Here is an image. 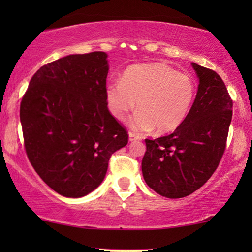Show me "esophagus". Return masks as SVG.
<instances>
[{
	"label": "esophagus",
	"mask_w": 252,
	"mask_h": 252,
	"mask_svg": "<svg viewBox=\"0 0 252 252\" xmlns=\"http://www.w3.org/2000/svg\"><path fill=\"white\" fill-rule=\"evenodd\" d=\"M128 140L130 141V142H133V141H139V140H141V137L135 135V134H134V133H129V134H128Z\"/></svg>",
	"instance_id": "1"
}]
</instances>
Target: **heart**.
Returning a JSON list of instances; mask_svg holds the SVG:
<instances>
[{
  "mask_svg": "<svg viewBox=\"0 0 252 252\" xmlns=\"http://www.w3.org/2000/svg\"><path fill=\"white\" fill-rule=\"evenodd\" d=\"M106 104L116 119L129 120L134 132H173L184 123L195 98V84L187 74L165 64L134 65L124 72L120 82H110L105 89Z\"/></svg>",
  "mask_w": 252,
  "mask_h": 252,
  "instance_id": "1",
  "label": "heart"
}]
</instances>
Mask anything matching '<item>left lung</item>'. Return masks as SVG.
I'll list each match as a JSON object with an SVG mask.
<instances>
[{"instance_id":"1","label":"left lung","mask_w":252,"mask_h":252,"mask_svg":"<svg viewBox=\"0 0 252 252\" xmlns=\"http://www.w3.org/2000/svg\"><path fill=\"white\" fill-rule=\"evenodd\" d=\"M198 77L195 101L184 123L170 135L146 139L142 174L164 197L192 194L218 167L233 115V101L217 72L191 63Z\"/></svg>"}]
</instances>
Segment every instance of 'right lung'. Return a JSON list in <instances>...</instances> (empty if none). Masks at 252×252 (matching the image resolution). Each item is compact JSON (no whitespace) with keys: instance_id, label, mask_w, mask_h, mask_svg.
I'll return each mask as SVG.
<instances>
[{"instance_id":"obj_1","label":"right lung","mask_w":252,"mask_h":252,"mask_svg":"<svg viewBox=\"0 0 252 252\" xmlns=\"http://www.w3.org/2000/svg\"><path fill=\"white\" fill-rule=\"evenodd\" d=\"M108 55H68L36 71L20 103L27 157L51 189L78 198L104 180L109 159L128 142L108 109Z\"/></svg>"}]
</instances>
